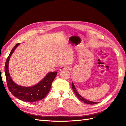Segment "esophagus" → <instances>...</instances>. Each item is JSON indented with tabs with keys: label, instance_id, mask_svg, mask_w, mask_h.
Returning <instances> with one entry per match:
<instances>
[{
	"label": "esophagus",
	"instance_id": "1",
	"mask_svg": "<svg viewBox=\"0 0 126 126\" xmlns=\"http://www.w3.org/2000/svg\"><path fill=\"white\" fill-rule=\"evenodd\" d=\"M69 68L66 65H63L59 68V71H65V70L69 69Z\"/></svg>",
	"mask_w": 126,
	"mask_h": 126
}]
</instances>
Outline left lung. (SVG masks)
Instances as JSON below:
<instances>
[{"label":"left lung","instance_id":"left-lung-1","mask_svg":"<svg viewBox=\"0 0 126 126\" xmlns=\"http://www.w3.org/2000/svg\"><path fill=\"white\" fill-rule=\"evenodd\" d=\"M72 89H73V91L74 92V93H75L77 97L78 98H79L80 100V101H83L85 103L89 104H94L97 103V102H92V101H88V100H87L86 99H84V98H83L82 96H81L78 93V92L77 91V89L76 88L75 86H74V85L73 82H72Z\"/></svg>","mask_w":126,"mask_h":126}]
</instances>
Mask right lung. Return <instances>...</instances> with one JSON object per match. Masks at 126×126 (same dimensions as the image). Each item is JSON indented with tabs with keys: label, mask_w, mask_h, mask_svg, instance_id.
<instances>
[{
	"label": "right lung",
	"mask_w": 126,
	"mask_h": 126,
	"mask_svg": "<svg viewBox=\"0 0 126 126\" xmlns=\"http://www.w3.org/2000/svg\"><path fill=\"white\" fill-rule=\"evenodd\" d=\"M19 44L20 43L16 44L12 49L5 64V74L8 89L14 97L22 101L28 102L39 101L48 94L57 72H49L40 82L33 87H23L15 83L9 75L8 65L10 57Z\"/></svg>",
	"instance_id": "obj_1"
}]
</instances>
